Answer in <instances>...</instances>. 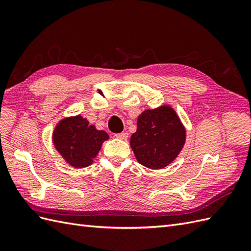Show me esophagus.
I'll list each match as a JSON object with an SVG mask.
<instances>
[{"label":"esophagus","instance_id":"esophagus-1","mask_svg":"<svg viewBox=\"0 0 251 251\" xmlns=\"http://www.w3.org/2000/svg\"><path fill=\"white\" fill-rule=\"evenodd\" d=\"M116 137L121 139V140H126L128 138V134L126 132L124 133H120V134H116Z\"/></svg>","mask_w":251,"mask_h":251}]
</instances>
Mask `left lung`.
Wrapping results in <instances>:
<instances>
[{
  "mask_svg": "<svg viewBox=\"0 0 251 251\" xmlns=\"http://www.w3.org/2000/svg\"><path fill=\"white\" fill-rule=\"evenodd\" d=\"M186 140V130L171 105L144 110L130 144L137 161L151 170H161L178 157Z\"/></svg>",
  "mask_w": 251,
  "mask_h": 251,
  "instance_id": "left-lung-1",
  "label": "left lung"
}]
</instances>
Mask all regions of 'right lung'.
Listing matches in <instances>:
<instances>
[{"instance_id":"obj_1","label":"right lung","mask_w":251,"mask_h":251,"mask_svg":"<svg viewBox=\"0 0 251 251\" xmlns=\"http://www.w3.org/2000/svg\"><path fill=\"white\" fill-rule=\"evenodd\" d=\"M109 139L107 132L89 125L81 115L65 117L55 126L52 142L67 164L83 169L93 163L103 141Z\"/></svg>"}]
</instances>
